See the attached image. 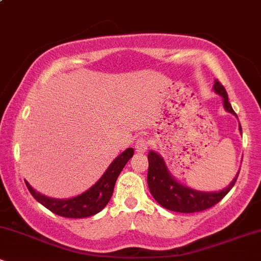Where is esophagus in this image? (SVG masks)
Segmentation results:
<instances>
[{"label":"esophagus","mask_w":261,"mask_h":261,"mask_svg":"<svg viewBox=\"0 0 261 261\" xmlns=\"http://www.w3.org/2000/svg\"><path fill=\"white\" fill-rule=\"evenodd\" d=\"M148 146H149V142L146 137H140V139L135 142V149H136L137 153L140 154L145 153V152L147 151Z\"/></svg>","instance_id":"34e87169"}]
</instances>
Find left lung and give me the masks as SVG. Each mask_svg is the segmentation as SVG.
<instances>
[{"mask_svg":"<svg viewBox=\"0 0 261 261\" xmlns=\"http://www.w3.org/2000/svg\"><path fill=\"white\" fill-rule=\"evenodd\" d=\"M214 91L216 94L221 95L223 100V108L226 112H228L237 116L234 110L228 101L226 89L216 80L214 85ZM239 131L242 133L241 124H239ZM241 170V169H239ZM239 172L237 173L236 178L230 181L227 188L220 191H199L195 189H191L187 185L178 181L172 173L169 172L166 162L160 153L154 151L148 152V173L147 182L149 191L152 196L162 207L170 210V211L181 212V214H193V212L203 211V210L212 207L220 202L230 189L236 184Z\"/></svg>","mask_w":261,"mask_h":261,"instance_id":"left-lung-1","label":"left lung"}]
</instances>
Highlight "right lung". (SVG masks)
I'll list each match as a JSON object with an SVG mask.
<instances>
[{"label":"right lung","mask_w":261,"mask_h":261,"mask_svg":"<svg viewBox=\"0 0 261 261\" xmlns=\"http://www.w3.org/2000/svg\"><path fill=\"white\" fill-rule=\"evenodd\" d=\"M133 155L134 148L125 149L110 163L104 174L93 187L86 190L85 193L70 197V199H55V197L45 196L35 191V189H33L27 180L25 185L33 197L54 214L67 218L89 217L100 212L112 199L116 179Z\"/></svg>","instance_id":"1"}]
</instances>
